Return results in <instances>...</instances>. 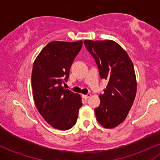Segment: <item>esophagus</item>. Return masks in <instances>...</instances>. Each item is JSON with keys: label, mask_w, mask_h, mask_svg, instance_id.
Here are the masks:
<instances>
[{"label": "esophagus", "mask_w": 160, "mask_h": 160, "mask_svg": "<svg viewBox=\"0 0 160 160\" xmlns=\"http://www.w3.org/2000/svg\"><path fill=\"white\" fill-rule=\"evenodd\" d=\"M91 96V94H87V95H82V98H83L84 99H87V98H89V97Z\"/></svg>", "instance_id": "1"}]
</instances>
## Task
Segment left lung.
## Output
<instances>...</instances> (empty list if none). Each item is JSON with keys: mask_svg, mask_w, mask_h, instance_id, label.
Instances as JSON below:
<instances>
[{"mask_svg": "<svg viewBox=\"0 0 160 160\" xmlns=\"http://www.w3.org/2000/svg\"><path fill=\"white\" fill-rule=\"evenodd\" d=\"M87 50L96 62L102 79L108 80L100 105L95 108L98 122L106 128H113L126 120L132 106L137 81L131 58L113 40H84Z\"/></svg>", "mask_w": 160, "mask_h": 160, "instance_id": "left-lung-1", "label": "left lung"}]
</instances>
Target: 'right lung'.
Here are the masks:
<instances>
[{
    "mask_svg": "<svg viewBox=\"0 0 160 160\" xmlns=\"http://www.w3.org/2000/svg\"><path fill=\"white\" fill-rule=\"evenodd\" d=\"M82 41H52L40 51L33 65V97L40 115L53 128H72L81 108V97L62 86L69 78Z\"/></svg>",
    "mask_w": 160,
    "mask_h": 160,
    "instance_id": "right-lung-1",
    "label": "right lung"
}]
</instances>
